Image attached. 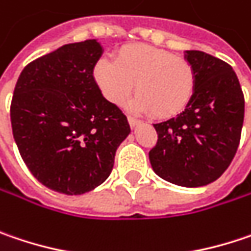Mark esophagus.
Listing matches in <instances>:
<instances>
[{
  "mask_svg": "<svg viewBox=\"0 0 251 251\" xmlns=\"http://www.w3.org/2000/svg\"><path fill=\"white\" fill-rule=\"evenodd\" d=\"M127 120H128V123H130V126H131V127H135V126H138V124L141 123L138 118H135V117H131V116L127 117Z\"/></svg>",
  "mask_w": 251,
  "mask_h": 251,
  "instance_id": "esophagus-1",
  "label": "esophagus"
}]
</instances>
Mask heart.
<instances>
[{"label": "heart", "mask_w": 251, "mask_h": 251, "mask_svg": "<svg viewBox=\"0 0 251 251\" xmlns=\"http://www.w3.org/2000/svg\"><path fill=\"white\" fill-rule=\"evenodd\" d=\"M93 75L102 96L113 104L124 102L135 84L138 94L130 107L160 118L181 113L196 88L194 70L187 60L147 44L121 47L114 61L100 58Z\"/></svg>", "instance_id": "heart-1"}]
</instances>
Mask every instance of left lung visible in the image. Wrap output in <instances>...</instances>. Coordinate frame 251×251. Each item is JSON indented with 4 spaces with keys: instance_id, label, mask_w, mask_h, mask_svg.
<instances>
[{
    "instance_id": "left-lung-1",
    "label": "left lung",
    "mask_w": 251,
    "mask_h": 251,
    "mask_svg": "<svg viewBox=\"0 0 251 251\" xmlns=\"http://www.w3.org/2000/svg\"><path fill=\"white\" fill-rule=\"evenodd\" d=\"M196 88L186 110L152 124L158 140L149 157L154 173L183 187L216 181L234 158L244 120V96L233 68L203 51H186Z\"/></svg>"
}]
</instances>
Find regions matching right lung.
<instances>
[{
  "mask_svg": "<svg viewBox=\"0 0 251 251\" xmlns=\"http://www.w3.org/2000/svg\"><path fill=\"white\" fill-rule=\"evenodd\" d=\"M101 54L97 40L63 45L28 64L15 84L9 111L20 154L40 183L63 194L104 183L130 134L127 117L94 80Z\"/></svg>",
  "mask_w": 251,
  "mask_h": 251,
  "instance_id": "obj_1",
  "label": "right lung"
}]
</instances>
